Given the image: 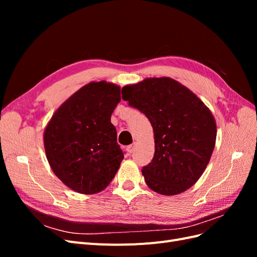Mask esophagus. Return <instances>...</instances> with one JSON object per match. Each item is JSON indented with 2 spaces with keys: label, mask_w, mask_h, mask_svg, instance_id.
<instances>
[{
  "label": "esophagus",
  "mask_w": 257,
  "mask_h": 257,
  "mask_svg": "<svg viewBox=\"0 0 257 257\" xmlns=\"http://www.w3.org/2000/svg\"><path fill=\"white\" fill-rule=\"evenodd\" d=\"M126 150H127V152H128V153H133V152L135 151V144H134V145H131V146H128V147L126 148Z\"/></svg>",
  "instance_id": "34e87169"
}]
</instances>
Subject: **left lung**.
<instances>
[{
	"mask_svg": "<svg viewBox=\"0 0 257 257\" xmlns=\"http://www.w3.org/2000/svg\"><path fill=\"white\" fill-rule=\"evenodd\" d=\"M122 99L143 112L153 127L154 157L143 167L147 185L162 195L190 189L214 149L212 113L192 91L167 77L125 85Z\"/></svg>",
	"mask_w": 257,
	"mask_h": 257,
	"instance_id": "left-lung-1",
	"label": "left lung"
}]
</instances>
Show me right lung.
Instances as JSON below:
<instances>
[{
    "mask_svg": "<svg viewBox=\"0 0 257 257\" xmlns=\"http://www.w3.org/2000/svg\"><path fill=\"white\" fill-rule=\"evenodd\" d=\"M120 100L118 85L90 82L62 104L46 127L47 160L72 190L98 193L118 172L124 153L110 118Z\"/></svg>",
    "mask_w": 257,
    "mask_h": 257,
    "instance_id": "right-lung-1",
    "label": "right lung"
}]
</instances>
